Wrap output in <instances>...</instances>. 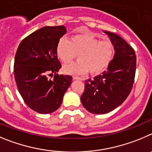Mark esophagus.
<instances>
[{
  "label": "esophagus",
  "mask_w": 152,
  "mask_h": 152,
  "mask_svg": "<svg viewBox=\"0 0 152 152\" xmlns=\"http://www.w3.org/2000/svg\"><path fill=\"white\" fill-rule=\"evenodd\" d=\"M73 79H74V80H83V79H82V78L79 77V76H73Z\"/></svg>",
  "instance_id": "34e87169"
}]
</instances>
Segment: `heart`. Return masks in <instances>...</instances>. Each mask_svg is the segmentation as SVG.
<instances>
[{
	"label": "heart",
	"instance_id": "obj_1",
	"mask_svg": "<svg viewBox=\"0 0 152 152\" xmlns=\"http://www.w3.org/2000/svg\"><path fill=\"white\" fill-rule=\"evenodd\" d=\"M57 57L64 64L73 61L78 55L79 61L64 66L66 73L83 75L88 71L92 75L104 71L114 55V45L110 41H100L89 34L73 35L70 41L61 38L57 44Z\"/></svg>",
	"mask_w": 152,
	"mask_h": 152
}]
</instances>
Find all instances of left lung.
<instances>
[{
    "label": "left lung",
    "mask_w": 152,
    "mask_h": 152,
    "mask_svg": "<svg viewBox=\"0 0 152 152\" xmlns=\"http://www.w3.org/2000/svg\"><path fill=\"white\" fill-rule=\"evenodd\" d=\"M114 45V56L107 70L94 79L86 80L81 96L83 107L95 114H104L120 106L129 95L136 69V56L124 39L104 31Z\"/></svg>",
    "instance_id": "left-lung-1"
}]
</instances>
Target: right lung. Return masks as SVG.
Masks as SVG:
<instances>
[{
  "label": "right lung",
  "mask_w": 152,
  "mask_h": 152,
  "mask_svg": "<svg viewBox=\"0 0 152 152\" xmlns=\"http://www.w3.org/2000/svg\"><path fill=\"white\" fill-rule=\"evenodd\" d=\"M66 32L64 26L42 27L26 37L16 50L13 72L17 88L25 103L39 113L59 108L72 83L71 76L57 74L61 64L56 47Z\"/></svg>",
  "instance_id": "1"
}]
</instances>
